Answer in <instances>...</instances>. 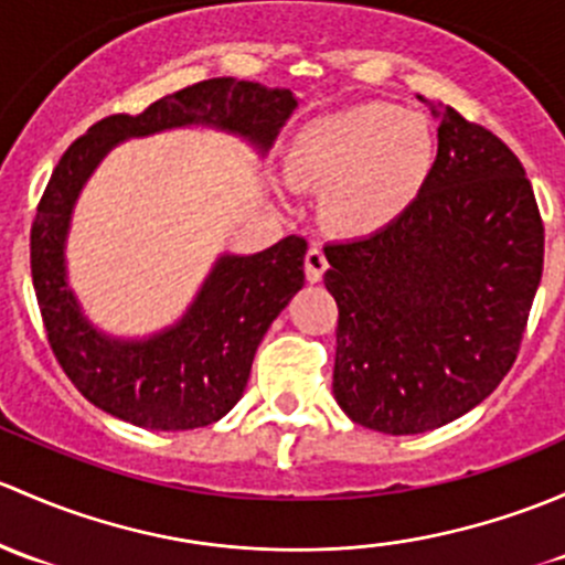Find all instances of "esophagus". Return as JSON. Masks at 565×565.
<instances>
[{
    "mask_svg": "<svg viewBox=\"0 0 565 565\" xmlns=\"http://www.w3.org/2000/svg\"><path fill=\"white\" fill-rule=\"evenodd\" d=\"M326 269H329V260H326L323 247H321V244H312V247L307 249V255H305V275H307V280H310V282L323 280V271Z\"/></svg>",
    "mask_w": 565,
    "mask_h": 565,
    "instance_id": "34e87169",
    "label": "esophagus"
}]
</instances>
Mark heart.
I'll return each mask as SVG.
<instances>
[{
    "instance_id": "1",
    "label": "heart",
    "mask_w": 565,
    "mask_h": 565,
    "mask_svg": "<svg viewBox=\"0 0 565 565\" xmlns=\"http://www.w3.org/2000/svg\"><path fill=\"white\" fill-rule=\"evenodd\" d=\"M433 127L394 103H362L310 121L294 141L288 177L326 190L331 228L351 236L383 231L403 217L435 168Z\"/></svg>"
}]
</instances>
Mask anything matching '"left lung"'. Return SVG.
<instances>
[{
  "label": "left lung",
  "mask_w": 565,
  "mask_h": 565,
  "mask_svg": "<svg viewBox=\"0 0 565 565\" xmlns=\"http://www.w3.org/2000/svg\"><path fill=\"white\" fill-rule=\"evenodd\" d=\"M433 177L377 234L326 244L334 399L362 427L418 435L490 397L520 353L544 223L516 154L451 106Z\"/></svg>",
  "instance_id": "left-lung-1"
}]
</instances>
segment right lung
<instances>
[{
  "instance_id": "obj_1",
  "label": "right lung",
  "mask_w": 565,
  "mask_h": 565,
  "mask_svg": "<svg viewBox=\"0 0 565 565\" xmlns=\"http://www.w3.org/2000/svg\"><path fill=\"white\" fill-rule=\"evenodd\" d=\"M296 108L290 89L209 78L141 114H110L75 138L51 173L32 223V282L45 337L73 386L116 418L147 429H195L242 399L266 329L305 285V236L258 255H228L177 329L149 342H114L81 318L65 282V231L81 184L121 138L206 121L269 147Z\"/></svg>"
}]
</instances>
